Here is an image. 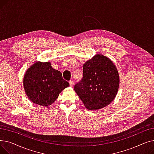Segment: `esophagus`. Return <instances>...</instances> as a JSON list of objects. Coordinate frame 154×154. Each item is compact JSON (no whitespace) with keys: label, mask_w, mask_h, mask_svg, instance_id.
Here are the masks:
<instances>
[{"label":"esophagus","mask_w":154,"mask_h":154,"mask_svg":"<svg viewBox=\"0 0 154 154\" xmlns=\"http://www.w3.org/2000/svg\"><path fill=\"white\" fill-rule=\"evenodd\" d=\"M69 84H70V87H72L73 85H74V82L72 81V80H70V81L69 82Z\"/></svg>","instance_id":"34e87169"}]
</instances>
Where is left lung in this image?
Masks as SVG:
<instances>
[{
  "label": "left lung",
  "instance_id": "8db88e82",
  "mask_svg": "<svg viewBox=\"0 0 154 154\" xmlns=\"http://www.w3.org/2000/svg\"><path fill=\"white\" fill-rule=\"evenodd\" d=\"M119 86L118 71L112 62L97 54L83 66V77L74 88L84 106L99 109L112 102Z\"/></svg>",
  "mask_w": 154,
  "mask_h": 154
}]
</instances>
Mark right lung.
I'll list each match as a JSON object with an SVG mask.
<instances>
[{
	"mask_svg": "<svg viewBox=\"0 0 154 154\" xmlns=\"http://www.w3.org/2000/svg\"><path fill=\"white\" fill-rule=\"evenodd\" d=\"M69 83L62 73L55 70L50 62L34 63L27 70L23 77V87L29 99L43 106L51 105Z\"/></svg>",
	"mask_w": 154,
	"mask_h": 154,
	"instance_id": "1",
	"label": "right lung"
}]
</instances>
